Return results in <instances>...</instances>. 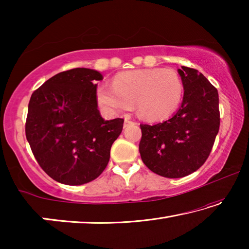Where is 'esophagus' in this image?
<instances>
[{
    "instance_id": "1",
    "label": "esophagus",
    "mask_w": 249,
    "mask_h": 249,
    "mask_svg": "<svg viewBox=\"0 0 249 249\" xmlns=\"http://www.w3.org/2000/svg\"><path fill=\"white\" fill-rule=\"evenodd\" d=\"M132 123H133V122L129 121V119H125V121H124V127H126V126L129 125V124H132Z\"/></svg>"
}]
</instances>
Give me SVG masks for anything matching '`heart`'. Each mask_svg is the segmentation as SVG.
<instances>
[{"mask_svg": "<svg viewBox=\"0 0 249 249\" xmlns=\"http://www.w3.org/2000/svg\"><path fill=\"white\" fill-rule=\"evenodd\" d=\"M100 105L114 114L130 111L136 104L142 119L150 122L169 117L182 100L183 84L172 69H141L117 74L112 87L96 91Z\"/></svg>", "mask_w": 249, "mask_h": 249, "instance_id": "obj_1", "label": "heart"}]
</instances>
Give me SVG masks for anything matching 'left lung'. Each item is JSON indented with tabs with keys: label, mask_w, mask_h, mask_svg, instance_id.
<instances>
[{
	"label": "left lung",
	"mask_w": 249,
	"mask_h": 249,
	"mask_svg": "<svg viewBox=\"0 0 249 249\" xmlns=\"http://www.w3.org/2000/svg\"><path fill=\"white\" fill-rule=\"evenodd\" d=\"M183 100L171 119L155 125L141 124L142 162L166 178H182L203 165L220 128L218 93L196 69H178Z\"/></svg>",
	"instance_id": "left-lung-1"
}]
</instances>
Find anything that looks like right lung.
Segmentation results:
<instances>
[{"label": "right lung", "mask_w": 249, "mask_h": 249, "mask_svg": "<svg viewBox=\"0 0 249 249\" xmlns=\"http://www.w3.org/2000/svg\"><path fill=\"white\" fill-rule=\"evenodd\" d=\"M99 71L75 68L47 80L31 96L26 138L50 178L81 185L102 174L123 119L105 121L98 109Z\"/></svg>", "instance_id": "add662e5"}]
</instances>
